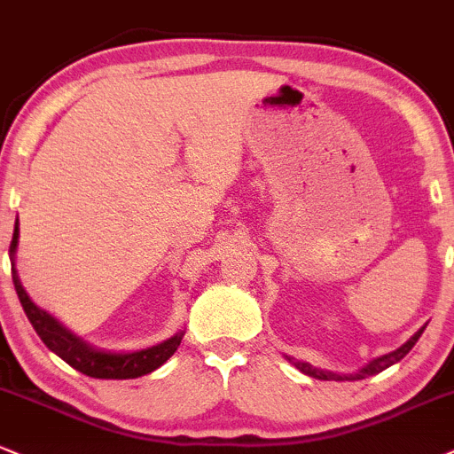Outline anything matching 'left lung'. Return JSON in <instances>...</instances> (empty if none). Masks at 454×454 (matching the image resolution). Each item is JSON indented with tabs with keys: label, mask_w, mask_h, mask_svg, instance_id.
I'll use <instances>...</instances> for the list:
<instances>
[{
	"label": "left lung",
	"mask_w": 454,
	"mask_h": 454,
	"mask_svg": "<svg viewBox=\"0 0 454 454\" xmlns=\"http://www.w3.org/2000/svg\"><path fill=\"white\" fill-rule=\"evenodd\" d=\"M425 327H427V325H425ZM425 327H420L419 332L414 333L412 338H410L406 344H402V346H399V348L393 350V353H387V355L376 356V359H372L370 364H365L364 367H359V370H355V372H348V374H338V372H332V370H321V367H314V365H310V364H306V361L293 359V356H289V355H285V359L289 361V364L295 365L297 370L303 372V374H306V376L318 378V380H340V382H344V380H348V382H353V380H364V378L374 376V374H380L382 370H387V367L395 365L397 361H402L403 356H406V355L410 353V350H412V346L419 342V338H420V335H423Z\"/></svg>",
	"instance_id": "left-lung-1"
}]
</instances>
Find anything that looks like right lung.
Instances as JSON below:
<instances>
[{
    "mask_svg": "<svg viewBox=\"0 0 454 454\" xmlns=\"http://www.w3.org/2000/svg\"><path fill=\"white\" fill-rule=\"evenodd\" d=\"M16 248H19V218L14 223L12 242H10V263H12V282L16 295H19L20 306L34 325L35 333L40 335L42 342L52 350L57 356H61L66 364H69L74 370L82 372L90 378H101V380H129V378H140L151 374V372L159 370L165 361L178 350L180 342H183L184 332H176L172 338L163 340V342L146 346L140 350H129V353H116V350H104L98 346L89 344L80 335L57 321L51 312L44 308L35 306L34 300L27 295V291L20 285L19 274H16Z\"/></svg>",
    "mask_w": 454,
    "mask_h": 454,
    "instance_id": "right-lung-1",
    "label": "right lung"
}]
</instances>
